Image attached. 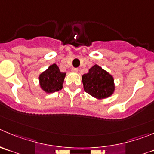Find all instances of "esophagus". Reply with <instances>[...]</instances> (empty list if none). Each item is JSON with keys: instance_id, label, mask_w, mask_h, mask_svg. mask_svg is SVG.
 <instances>
[{"instance_id": "34e87169", "label": "esophagus", "mask_w": 154, "mask_h": 154, "mask_svg": "<svg viewBox=\"0 0 154 154\" xmlns=\"http://www.w3.org/2000/svg\"><path fill=\"white\" fill-rule=\"evenodd\" d=\"M71 71H73V72H78V68H73L72 69H71Z\"/></svg>"}]
</instances>
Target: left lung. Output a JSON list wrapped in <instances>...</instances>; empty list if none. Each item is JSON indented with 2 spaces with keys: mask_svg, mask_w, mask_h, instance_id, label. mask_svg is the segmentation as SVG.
I'll return each instance as SVG.
<instances>
[{
  "mask_svg": "<svg viewBox=\"0 0 154 154\" xmlns=\"http://www.w3.org/2000/svg\"><path fill=\"white\" fill-rule=\"evenodd\" d=\"M82 81L85 92L98 99L108 98L115 90L113 77L98 65L82 76Z\"/></svg>",
  "mask_w": 154,
  "mask_h": 154,
  "instance_id": "1",
  "label": "left lung"
}]
</instances>
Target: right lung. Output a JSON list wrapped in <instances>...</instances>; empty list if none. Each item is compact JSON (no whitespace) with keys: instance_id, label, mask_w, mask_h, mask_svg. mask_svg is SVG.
I'll list each match as a JSON object with an SVG mask.
<instances>
[{"instance_id":"add662e5","label":"right lung","mask_w":154,"mask_h":154,"mask_svg":"<svg viewBox=\"0 0 154 154\" xmlns=\"http://www.w3.org/2000/svg\"><path fill=\"white\" fill-rule=\"evenodd\" d=\"M65 75L66 73L61 72L56 64L50 65L45 71L40 74L39 82L41 88L47 93L61 90Z\"/></svg>"}]
</instances>
